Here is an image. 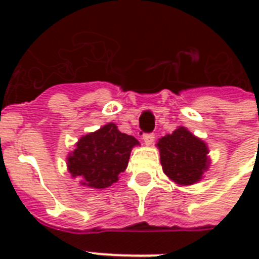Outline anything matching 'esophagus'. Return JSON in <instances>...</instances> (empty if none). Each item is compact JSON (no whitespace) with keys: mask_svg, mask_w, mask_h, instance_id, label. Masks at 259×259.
<instances>
[{"mask_svg":"<svg viewBox=\"0 0 259 259\" xmlns=\"http://www.w3.org/2000/svg\"><path fill=\"white\" fill-rule=\"evenodd\" d=\"M142 140L145 142L146 145H152L154 142V134H144L142 136Z\"/></svg>","mask_w":259,"mask_h":259,"instance_id":"obj_1","label":"esophagus"}]
</instances>
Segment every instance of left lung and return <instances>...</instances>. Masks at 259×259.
Listing matches in <instances>:
<instances>
[{
  "instance_id": "obj_1",
  "label": "left lung",
  "mask_w": 259,
  "mask_h": 259,
  "mask_svg": "<svg viewBox=\"0 0 259 259\" xmlns=\"http://www.w3.org/2000/svg\"><path fill=\"white\" fill-rule=\"evenodd\" d=\"M162 170L177 185L196 184L208 170V146L184 126L166 134L157 142Z\"/></svg>"
}]
</instances>
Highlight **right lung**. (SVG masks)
Here are the masks:
<instances>
[{
  "mask_svg": "<svg viewBox=\"0 0 259 259\" xmlns=\"http://www.w3.org/2000/svg\"><path fill=\"white\" fill-rule=\"evenodd\" d=\"M140 142L118 130L110 122L93 133L82 136L75 149L67 156V169L71 176L80 177V185L103 189L117 183L129 164L130 153Z\"/></svg>",
  "mask_w": 259,
  "mask_h": 259,
  "instance_id": "obj_1",
  "label": "right lung"
}]
</instances>
